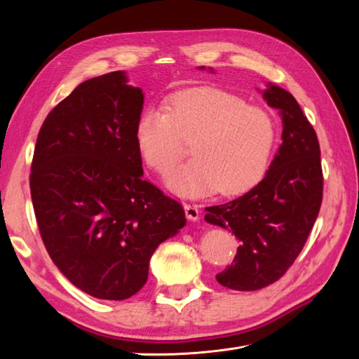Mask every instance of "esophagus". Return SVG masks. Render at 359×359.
Returning <instances> with one entry per match:
<instances>
[{"label": "esophagus", "instance_id": "obj_1", "mask_svg": "<svg viewBox=\"0 0 359 359\" xmlns=\"http://www.w3.org/2000/svg\"><path fill=\"white\" fill-rule=\"evenodd\" d=\"M184 210H186V215L187 219L196 222L199 220V215H201V211H199V206L194 205V203H184Z\"/></svg>", "mask_w": 359, "mask_h": 359}]
</instances>
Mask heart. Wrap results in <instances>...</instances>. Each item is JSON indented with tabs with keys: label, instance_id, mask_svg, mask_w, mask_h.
I'll list each match as a JSON object with an SVG mask.
<instances>
[{
	"label": "heart",
	"instance_id": "obj_1",
	"mask_svg": "<svg viewBox=\"0 0 359 359\" xmlns=\"http://www.w3.org/2000/svg\"><path fill=\"white\" fill-rule=\"evenodd\" d=\"M277 127L265 109L219 88H196L172 95L166 107L139 115L135 139L145 165L168 172L193 140V158L166 175V184L186 196L219 190L236 194L264 175L276 145Z\"/></svg>",
	"mask_w": 359,
	"mask_h": 359
}]
</instances>
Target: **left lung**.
Returning a JSON list of instances; mask_svg holds the SVG:
<instances>
[{
    "label": "left lung",
    "instance_id": "left-lung-1",
    "mask_svg": "<svg viewBox=\"0 0 359 359\" xmlns=\"http://www.w3.org/2000/svg\"><path fill=\"white\" fill-rule=\"evenodd\" d=\"M264 99L281 112L283 144L256 187L231 202L208 206L205 215L240 241L231 266L215 276L233 290H257L283 277L306 245L322 205L316 132L286 90L269 85Z\"/></svg>",
    "mask_w": 359,
    "mask_h": 359
}]
</instances>
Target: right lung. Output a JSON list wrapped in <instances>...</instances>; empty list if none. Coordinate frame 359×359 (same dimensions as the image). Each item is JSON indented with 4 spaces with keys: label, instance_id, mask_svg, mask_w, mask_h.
I'll return each mask as SVG.
<instances>
[{
    "label": "right lung",
    "instance_id": "obj_1",
    "mask_svg": "<svg viewBox=\"0 0 359 359\" xmlns=\"http://www.w3.org/2000/svg\"><path fill=\"white\" fill-rule=\"evenodd\" d=\"M142 107L124 72L85 81L48 114L32 156L43 244L76 287L100 299L142 289L154 250L186 224L181 203L142 178Z\"/></svg>",
    "mask_w": 359,
    "mask_h": 359
}]
</instances>
